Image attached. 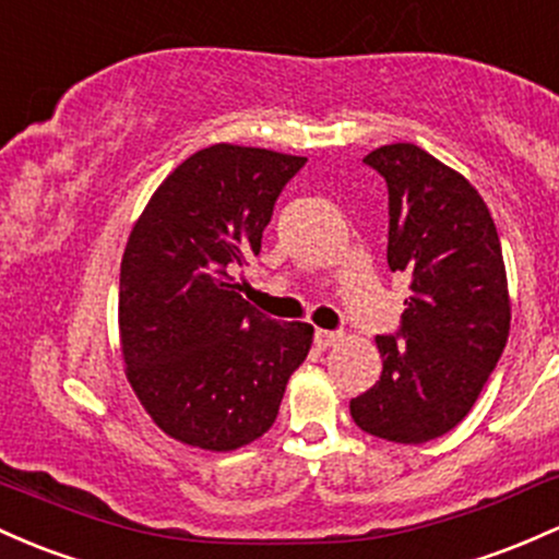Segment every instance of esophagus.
<instances>
[{
  "label": "esophagus",
  "mask_w": 559,
  "mask_h": 559,
  "mask_svg": "<svg viewBox=\"0 0 559 559\" xmlns=\"http://www.w3.org/2000/svg\"><path fill=\"white\" fill-rule=\"evenodd\" d=\"M341 338H344V335L333 333V330H317V333H314V344L320 346V349H330V346L338 344Z\"/></svg>",
  "instance_id": "34e87169"
}]
</instances>
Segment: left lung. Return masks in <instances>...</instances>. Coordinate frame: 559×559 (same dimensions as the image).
I'll use <instances>...</instances> for the list:
<instances>
[{
  "mask_svg": "<svg viewBox=\"0 0 559 559\" xmlns=\"http://www.w3.org/2000/svg\"><path fill=\"white\" fill-rule=\"evenodd\" d=\"M386 178L392 272L411 277L400 335H378L381 381L349 402L354 424L400 445L459 426L509 338L512 301L490 210L453 167L413 143L365 157Z\"/></svg>",
  "mask_w": 559,
  "mask_h": 559,
  "instance_id": "1",
  "label": "left lung"
}]
</instances>
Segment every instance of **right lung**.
<instances>
[{
  "label": "right lung",
  "mask_w": 559,
  "mask_h": 559,
  "mask_svg": "<svg viewBox=\"0 0 559 559\" xmlns=\"http://www.w3.org/2000/svg\"><path fill=\"white\" fill-rule=\"evenodd\" d=\"M306 157L215 143L183 159L138 215L119 269V352L143 411L173 440L229 453L272 429L314 328L239 296L274 202Z\"/></svg>",
  "instance_id": "add662e5"
}]
</instances>
